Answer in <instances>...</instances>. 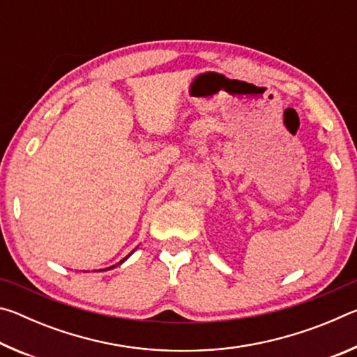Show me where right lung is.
<instances>
[{"mask_svg":"<svg viewBox=\"0 0 357 357\" xmlns=\"http://www.w3.org/2000/svg\"><path fill=\"white\" fill-rule=\"evenodd\" d=\"M124 259H126V258H124ZM124 259H123V261H124ZM123 261H121V263H123Z\"/></svg>","mask_w":357,"mask_h":357,"instance_id":"right-lung-1","label":"right lung"}]
</instances>
